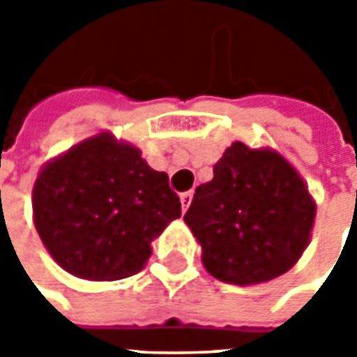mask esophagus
I'll list each match as a JSON object with an SVG mask.
<instances>
[{
	"instance_id": "1",
	"label": "esophagus",
	"mask_w": 357,
	"mask_h": 357,
	"mask_svg": "<svg viewBox=\"0 0 357 357\" xmlns=\"http://www.w3.org/2000/svg\"><path fill=\"white\" fill-rule=\"evenodd\" d=\"M190 202H192V190L183 192V195H181V204H183V211H186V208L190 206Z\"/></svg>"
}]
</instances>
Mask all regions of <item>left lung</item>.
Returning <instances> with one entry per match:
<instances>
[{
	"label": "left lung",
	"mask_w": 357,
	"mask_h": 357,
	"mask_svg": "<svg viewBox=\"0 0 357 357\" xmlns=\"http://www.w3.org/2000/svg\"><path fill=\"white\" fill-rule=\"evenodd\" d=\"M316 202L278 151L232 143L197 188L185 214L216 280L250 286L274 280L310 244Z\"/></svg>",
	"instance_id": "1"
}]
</instances>
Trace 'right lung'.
I'll return each instance as SVG.
<instances>
[{
	"label": "right lung",
	"mask_w": 357,
	"mask_h": 357,
	"mask_svg": "<svg viewBox=\"0 0 357 357\" xmlns=\"http://www.w3.org/2000/svg\"><path fill=\"white\" fill-rule=\"evenodd\" d=\"M31 202L51 258L97 282L143 270L153 240L181 216L167 172L151 169L135 144L107 130L51 158L35 178Z\"/></svg>",
	"instance_id": "add662e5"
}]
</instances>
